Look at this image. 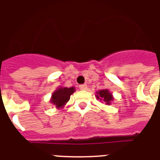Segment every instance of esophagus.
I'll use <instances>...</instances> for the list:
<instances>
[{"instance_id":"1","label":"esophagus","mask_w":160,"mask_h":160,"mask_svg":"<svg viewBox=\"0 0 160 160\" xmlns=\"http://www.w3.org/2000/svg\"><path fill=\"white\" fill-rule=\"evenodd\" d=\"M79 87H80V89H81V90H86L87 89L86 84H80Z\"/></svg>"}]
</instances>
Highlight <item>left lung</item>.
Here are the masks:
<instances>
[{"instance_id":"obj_1","label":"left lung","mask_w":160,"mask_h":160,"mask_svg":"<svg viewBox=\"0 0 160 160\" xmlns=\"http://www.w3.org/2000/svg\"><path fill=\"white\" fill-rule=\"evenodd\" d=\"M96 93H97V94H96L97 98L99 100H103L106 104L110 105L112 101L113 100V97L108 89H102V90H99Z\"/></svg>"}]
</instances>
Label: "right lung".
<instances>
[{
    "label": "right lung",
    "instance_id": "add662e5",
    "mask_svg": "<svg viewBox=\"0 0 160 160\" xmlns=\"http://www.w3.org/2000/svg\"><path fill=\"white\" fill-rule=\"evenodd\" d=\"M76 89L74 87L67 88V87H59L58 89L54 91L52 94L50 102L53 105H55L57 108H61L64 107V105L67 103L70 99V97Z\"/></svg>",
    "mask_w": 160,
    "mask_h": 160
}]
</instances>
